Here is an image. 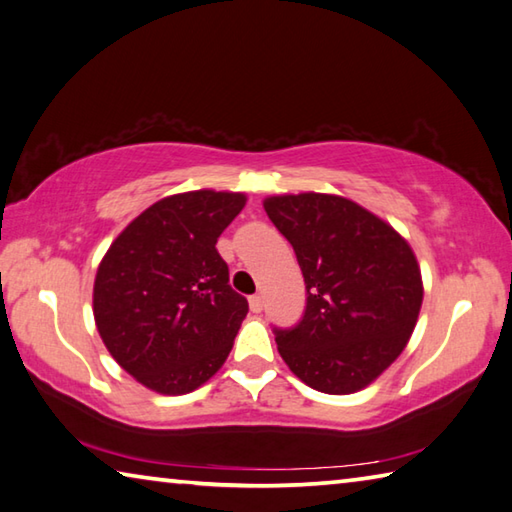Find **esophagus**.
Masks as SVG:
<instances>
[{"instance_id": "obj_1", "label": "esophagus", "mask_w": 512, "mask_h": 512, "mask_svg": "<svg viewBox=\"0 0 512 512\" xmlns=\"http://www.w3.org/2000/svg\"><path fill=\"white\" fill-rule=\"evenodd\" d=\"M248 304H250V311L259 313V311H262V306H264L262 295H253V297H250V300H248Z\"/></svg>"}]
</instances>
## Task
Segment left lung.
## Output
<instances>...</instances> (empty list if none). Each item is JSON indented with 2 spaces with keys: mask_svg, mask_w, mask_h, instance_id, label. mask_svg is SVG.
Here are the masks:
<instances>
[{
  "mask_svg": "<svg viewBox=\"0 0 512 512\" xmlns=\"http://www.w3.org/2000/svg\"><path fill=\"white\" fill-rule=\"evenodd\" d=\"M291 241L306 284L293 329L275 331L288 369L324 394H353L401 356L423 304V280L407 239L338 194L264 199Z\"/></svg>",
  "mask_w": 512,
  "mask_h": 512,
  "instance_id": "8db88e82",
  "label": "left lung"
}]
</instances>
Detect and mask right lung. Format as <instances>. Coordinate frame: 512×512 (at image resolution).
Wrapping results in <instances>:
<instances>
[{
	"instance_id": "add662e5",
	"label": "right lung",
	"mask_w": 512,
	"mask_h": 512,
	"mask_svg": "<svg viewBox=\"0 0 512 512\" xmlns=\"http://www.w3.org/2000/svg\"><path fill=\"white\" fill-rule=\"evenodd\" d=\"M244 192L192 190L143 210L111 241L94 282V320L120 367L156 394L194 392L224 365L248 313L217 239Z\"/></svg>"
}]
</instances>
